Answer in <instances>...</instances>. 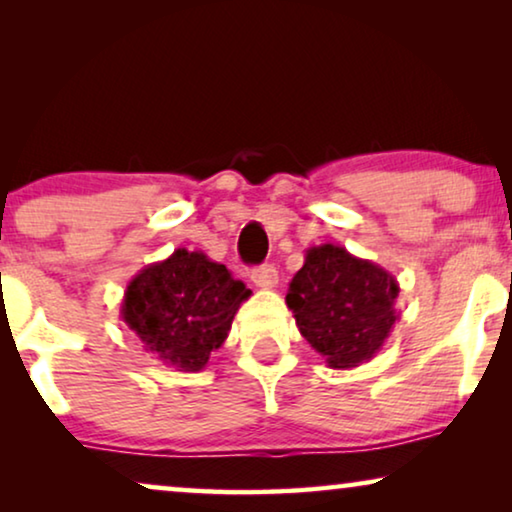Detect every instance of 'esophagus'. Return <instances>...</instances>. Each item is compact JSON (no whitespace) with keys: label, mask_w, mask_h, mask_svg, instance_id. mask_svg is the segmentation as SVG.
<instances>
[{"label":"esophagus","mask_w":512,"mask_h":512,"mask_svg":"<svg viewBox=\"0 0 512 512\" xmlns=\"http://www.w3.org/2000/svg\"><path fill=\"white\" fill-rule=\"evenodd\" d=\"M277 270L275 265H261L251 272V282H254L258 289H275L277 286Z\"/></svg>","instance_id":"obj_1"}]
</instances>
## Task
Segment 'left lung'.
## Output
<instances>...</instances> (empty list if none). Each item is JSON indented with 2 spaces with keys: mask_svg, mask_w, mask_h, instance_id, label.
Here are the masks:
<instances>
[{
  "mask_svg": "<svg viewBox=\"0 0 512 512\" xmlns=\"http://www.w3.org/2000/svg\"><path fill=\"white\" fill-rule=\"evenodd\" d=\"M401 286L382 265L349 254L338 244L305 251L303 268L291 279L286 305L314 352L331 368L347 370L373 359L401 312Z\"/></svg>",
  "mask_w": 512,
  "mask_h": 512,
  "instance_id": "8db88e82",
  "label": "left lung"
}]
</instances>
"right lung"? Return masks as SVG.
Wrapping results in <instances>:
<instances>
[{
	"instance_id": "1",
	"label": "right lung",
	"mask_w": 512,
	"mask_h": 512,
	"mask_svg": "<svg viewBox=\"0 0 512 512\" xmlns=\"http://www.w3.org/2000/svg\"><path fill=\"white\" fill-rule=\"evenodd\" d=\"M251 291L202 251L174 249L130 279L121 319L165 366L198 373L228 338Z\"/></svg>"
}]
</instances>
